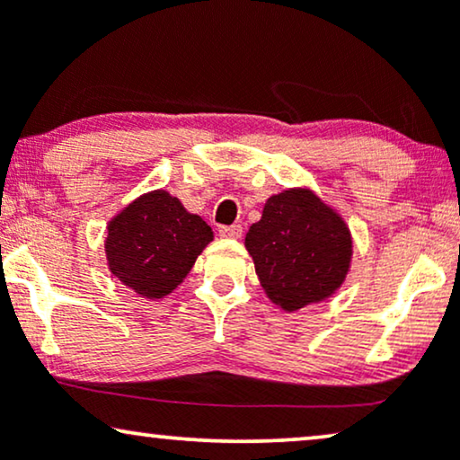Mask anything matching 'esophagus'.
I'll return each mask as SVG.
<instances>
[{
  "label": "esophagus",
  "instance_id": "34e87169",
  "mask_svg": "<svg viewBox=\"0 0 460 460\" xmlns=\"http://www.w3.org/2000/svg\"><path fill=\"white\" fill-rule=\"evenodd\" d=\"M219 236H224V238H241L243 236V228L238 224H234V226H222V228H219Z\"/></svg>",
  "mask_w": 460,
  "mask_h": 460
}]
</instances>
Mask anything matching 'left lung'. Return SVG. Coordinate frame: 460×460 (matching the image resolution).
<instances>
[{
  "label": "left lung",
  "mask_w": 460,
  "mask_h": 460,
  "mask_svg": "<svg viewBox=\"0 0 460 460\" xmlns=\"http://www.w3.org/2000/svg\"><path fill=\"white\" fill-rule=\"evenodd\" d=\"M244 247L272 304L285 312L318 304L343 285L351 234L335 209L307 188H288L263 205Z\"/></svg>",
  "instance_id": "left-lung-1"
}]
</instances>
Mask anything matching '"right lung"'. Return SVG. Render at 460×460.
<instances>
[{"mask_svg": "<svg viewBox=\"0 0 460 460\" xmlns=\"http://www.w3.org/2000/svg\"><path fill=\"white\" fill-rule=\"evenodd\" d=\"M104 241L112 276L146 299H161L190 272L213 241L200 216L165 190L137 197L109 222Z\"/></svg>", "mask_w": 460, "mask_h": 460, "instance_id": "obj_1", "label": "right lung"}]
</instances>
